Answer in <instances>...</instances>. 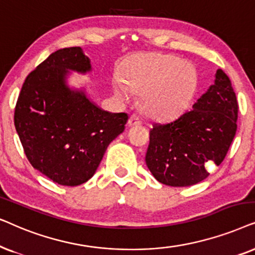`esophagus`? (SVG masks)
I'll return each instance as SVG.
<instances>
[{
	"label": "esophagus",
	"mask_w": 255,
	"mask_h": 255,
	"mask_svg": "<svg viewBox=\"0 0 255 255\" xmlns=\"http://www.w3.org/2000/svg\"><path fill=\"white\" fill-rule=\"evenodd\" d=\"M128 125L130 126H138V125H142V120L140 118L137 117V115H131L129 118V120H128Z\"/></svg>",
	"instance_id": "esophagus-1"
}]
</instances>
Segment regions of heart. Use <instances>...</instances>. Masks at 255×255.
Here are the masks:
<instances>
[{
    "label": "heart",
    "mask_w": 255,
    "mask_h": 255,
    "mask_svg": "<svg viewBox=\"0 0 255 255\" xmlns=\"http://www.w3.org/2000/svg\"><path fill=\"white\" fill-rule=\"evenodd\" d=\"M196 71L191 64L174 54L152 53L135 60L124 73V81L115 79L114 93L121 101H129L133 92H141L144 111L152 115L177 113L196 90Z\"/></svg>",
    "instance_id": "b5f03b06"
}]
</instances>
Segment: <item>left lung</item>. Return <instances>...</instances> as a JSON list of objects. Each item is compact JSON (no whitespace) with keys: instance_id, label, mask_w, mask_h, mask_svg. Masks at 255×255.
<instances>
[{"instance_id":"obj_1","label":"left lung","mask_w":255,"mask_h":255,"mask_svg":"<svg viewBox=\"0 0 255 255\" xmlns=\"http://www.w3.org/2000/svg\"><path fill=\"white\" fill-rule=\"evenodd\" d=\"M238 103L229 77L218 69L215 84L191 110L163 124H152L145 163L169 186H190L224 161L237 131Z\"/></svg>"}]
</instances>
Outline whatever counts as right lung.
<instances>
[{
	"label": "right lung",
	"mask_w": 255,
	"mask_h": 255,
	"mask_svg": "<svg viewBox=\"0 0 255 255\" xmlns=\"http://www.w3.org/2000/svg\"><path fill=\"white\" fill-rule=\"evenodd\" d=\"M92 71L81 47L51 53L26 77L15 108V127L29 162L60 185L77 186L96 174L127 113L104 111L86 88L70 87L71 72Z\"/></svg>",
	"instance_id": "right-lung-1"
}]
</instances>
